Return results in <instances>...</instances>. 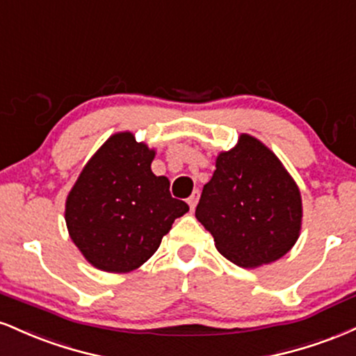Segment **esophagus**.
Listing matches in <instances>:
<instances>
[{"label": "esophagus", "instance_id": "34e87169", "mask_svg": "<svg viewBox=\"0 0 356 356\" xmlns=\"http://www.w3.org/2000/svg\"><path fill=\"white\" fill-rule=\"evenodd\" d=\"M198 200H200V191L196 190V191H193V193H191L190 198H188V204H190L191 210H195L196 203H198Z\"/></svg>", "mask_w": 356, "mask_h": 356}]
</instances>
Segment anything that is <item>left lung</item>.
Instances as JSON below:
<instances>
[{"mask_svg":"<svg viewBox=\"0 0 356 356\" xmlns=\"http://www.w3.org/2000/svg\"><path fill=\"white\" fill-rule=\"evenodd\" d=\"M215 165L195 216L211 233L216 250L241 268L285 257L302 232L303 204L280 158L258 138L241 133Z\"/></svg>","mask_w":356,"mask_h":356,"instance_id":"left-lung-1","label":"left lung"}]
</instances>
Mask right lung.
I'll use <instances>...</instances> for the list:
<instances>
[{
	"instance_id": "obj_1",
	"label": "right lung",
	"mask_w": 356,
	"mask_h": 356,
	"mask_svg": "<svg viewBox=\"0 0 356 356\" xmlns=\"http://www.w3.org/2000/svg\"><path fill=\"white\" fill-rule=\"evenodd\" d=\"M154 148L118 131L96 149L66 196L70 238L85 260L106 273L140 268L190 207L152 171Z\"/></svg>"
}]
</instances>
